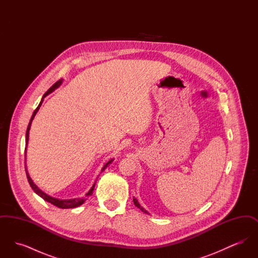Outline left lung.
Listing matches in <instances>:
<instances>
[{
    "instance_id": "left-lung-1",
    "label": "left lung",
    "mask_w": 258,
    "mask_h": 258,
    "mask_svg": "<svg viewBox=\"0 0 258 258\" xmlns=\"http://www.w3.org/2000/svg\"><path fill=\"white\" fill-rule=\"evenodd\" d=\"M134 203H135V206H136V207H137V208L140 209V210H141V211H142V212H143V213H145V214H149V213H148L147 211H146V210H145V209L143 208V207H142V206H140V204H139V203H138V201H137V199H136V198H135V197H134Z\"/></svg>"
}]
</instances>
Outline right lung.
<instances>
[{"label": "right lung", "mask_w": 258, "mask_h": 258, "mask_svg": "<svg viewBox=\"0 0 258 258\" xmlns=\"http://www.w3.org/2000/svg\"><path fill=\"white\" fill-rule=\"evenodd\" d=\"M61 83H62V79H60L59 81H57L55 84H53L52 87H50L49 90L43 95V97L41 98V101L39 102V104H38V106H37V108H36V110L34 111V113H33V115H32V118H31V120H30V123L28 124V127H27V132H26V148H25V170H26V175H27V179H28V182H29V184L31 185V187L33 188V190L37 194V196H39V197H41V198H43L45 201H47V202H49L51 204H53L54 206H56V207H58V208L61 209H69V208H76V207H78V206H80V205H82L84 202H85V200L86 199H84V198H74V199H64V200H61V199H58V198H54V197H50L48 195H46L45 192H43L41 189H39L38 187H37V185L35 184V183L33 182V180L31 179V177L29 176V173L27 171V168H26V150H27V145H28V141H29V132H30V128H31V124H32V122H33V120H34V118H35V116H36V114L37 113V111L39 109V107L41 106V104H42V101H43V98H45L46 96H48L50 93H52L55 89H57L58 87H60ZM113 161V160H110L108 162H106L104 165H103V167H102V169H101V172L104 171L105 169H106V167L110 164L111 162ZM96 183L97 182H95L94 184H93V186L91 187V189L88 191L86 194V197H90V196H92L93 195V190H94V188H95V185H96Z\"/></svg>", "instance_id": "add662e5"}]
</instances>
